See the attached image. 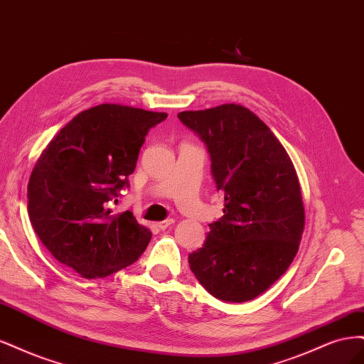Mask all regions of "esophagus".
Wrapping results in <instances>:
<instances>
[{
    "mask_svg": "<svg viewBox=\"0 0 364 364\" xmlns=\"http://www.w3.org/2000/svg\"><path fill=\"white\" fill-rule=\"evenodd\" d=\"M173 224V219H166V220H161V222H157L156 224V227L159 228V230H166L169 225H172Z\"/></svg>",
    "mask_w": 364,
    "mask_h": 364,
    "instance_id": "1",
    "label": "esophagus"
}]
</instances>
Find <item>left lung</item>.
I'll use <instances>...</instances> for the list:
<instances>
[{"instance_id": "8db88e82", "label": "left lung", "mask_w": 364, "mask_h": 364, "mask_svg": "<svg viewBox=\"0 0 364 364\" xmlns=\"http://www.w3.org/2000/svg\"><path fill=\"white\" fill-rule=\"evenodd\" d=\"M207 145L224 216L210 224L191 271L212 295L246 302L283 275L299 250L306 210L295 166L269 127L240 104L178 113Z\"/></svg>"}]
</instances>
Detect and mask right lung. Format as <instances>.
Listing matches in <instances>:
<instances>
[{"mask_svg": "<svg viewBox=\"0 0 364 364\" xmlns=\"http://www.w3.org/2000/svg\"><path fill=\"white\" fill-rule=\"evenodd\" d=\"M168 118L122 104L80 112L34 165L28 187L31 225L57 262L83 278H104L134 263L151 231L109 201L128 186L151 127Z\"/></svg>", "mask_w": 364, "mask_h": 364, "instance_id": "1", "label": "right lung"}]
</instances>
